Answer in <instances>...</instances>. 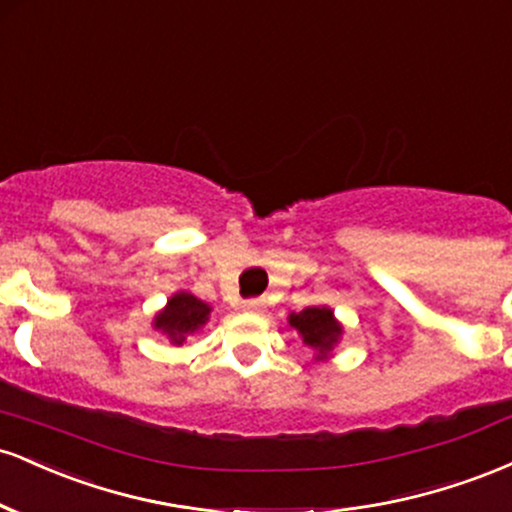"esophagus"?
<instances>
[{
    "instance_id": "34e87169",
    "label": "esophagus",
    "mask_w": 512,
    "mask_h": 512,
    "mask_svg": "<svg viewBox=\"0 0 512 512\" xmlns=\"http://www.w3.org/2000/svg\"><path fill=\"white\" fill-rule=\"evenodd\" d=\"M243 310L245 313H260L262 301H257V298H252V301H243Z\"/></svg>"
}]
</instances>
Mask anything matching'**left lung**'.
<instances>
[{"label":"left lung","mask_w":512,"mask_h":512,"mask_svg":"<svg viewBox=\"0 0 512 512\" xmlns=\"http://www.w3.org/2000/svg\"><path fill=\"white\" fill-rule=\"evenodd\" d=\"M289 325L298 332L303 344L313 349L315 361H330L344 337V325L334 317L330 305H310L301 313H289Z\"/></svg>","instance_id":"left-lung-1"}]
</instances>
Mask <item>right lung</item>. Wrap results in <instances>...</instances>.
I'll use <instances>...</instances> for the list:
<instances>
[{"label": "right lung", "instance_id": "add662e5", "mask_svg": "<svg viewBox=\"0 0 512 512\" xmlns=\"http://www.w3.org/2000/svg\"><path fill=\"white\" fill-rule=\"evenodd\" d=\"M211 317V305L199 301L195 293L178 291L151 320V327L161 332L173 346H182L192 334L202 330Z\"/></svg>", "mask_w": 512, "mask_h": 512}]
</instances>
